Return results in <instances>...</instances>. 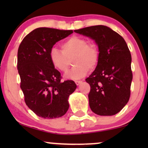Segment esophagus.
I'll return each instance as SVG.
<instances>
[{
	"instance_id": "obj_1",
	"label": "esophagus",
	"mask_w": 148,
	"mask_h": 148,
	"mask_svg": "<svg viewBox=\"0 0 148 148\" xmlns=\"http://www.w3.org/2000/svg\"><path fill=\"white\" fill-rule=\"evenodd\" d=\"M82 82V81H75V83L77 86H79V85Z\"/></svg>"
}]
</instances>
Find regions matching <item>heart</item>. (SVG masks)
<instances>
[{"label":"heart","mask_w":148,"mask_h":148,"mask_svg":"<svg viewBox=\"0 0 148 148\" xmlns=\"http://www.w3.org/2000/svg\"><path fill=\"white\" fill-rule=\"evenodd\" d=\"M50 59L52 65L60 72L68 71L73 60L74 66L65 75L66 78L78 79L84 77L90 70L98 66L100 59V52L97 44L89 42L86 38L72 36L61 44V51L52 48Z\"/></svg>","instance_id":"1"}]
</instances>
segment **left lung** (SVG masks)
I'll use <instances>...</instances> for the list:
<instances>
[{"mask_svg": "<svg viewBox=\"0 0 148 148\" xmlns=\"http://www.w3.org/2000/svg\"><path fill=\"white\" fill-rule=\"evenodd\" d=\"M92 38L100 52V62L86 79L90 86L89 104L95 114L111 116L128 102L133 79L131 55L124 38L104 25L74 30Z\"/></svg>", "mask_w": 148, "mask_h": 148, "instance_id": "left-lung-1", "label": "left lung"}]
</instances>
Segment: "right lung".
Returning a JSON list of instances; mask_svg holds the SVG:
<instances>
[{
  "instance_id": "obj_1",
  "label": "right lung",
  "mask_w": 148,
  "mask_h": 148,
  "mask_svg": "<svg viewBox=\"0 0 148 148\" xmlns=\"http://www.w3.org/2000/svg\"><path fill=\"white\" fill-rule=\"evenodd\" d=\"M73 30L39 27L28 34L17 52V69L27 106L38 116L58 118L65 114L68 98L75 90L72 80L61 82L60 73L50 59V52L56 42L67 37Z\"/></svg>"
}]
</instances>
